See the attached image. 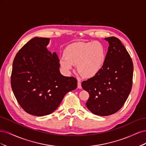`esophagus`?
<instances>
[{
  "label": "esophagus",
  "instance_id": "obj_1",
  "mask_svg": "<svg viewBox=\"0 0 146 146\" xmlns=\"http://www.w3.org/2000/svg\"><path fill=\"white\" fill-rule=\"evenodd\" d=\"M77 88H79V89H81L82 88V84L80 81H78L77 82Z\"/></svg>",
  "mask_w": 146,
  "mask_h": 146
}]
</instances>
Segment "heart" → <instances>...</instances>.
I'll use <instances>...</instances> for the list:
<instances>
[{"label":"heart","instance_id":"heart-1","mask_svg":"<svg viewBox=\"0 0 146 146\" xmlns=\"http://www.w3.org/2000/svg\"><path fill=\"white\" fill-rule=\"evenodd\" d=\"M64 56L59 59L61 68L70 74L74 66L82 76L92 78L102 69L106 60L104 46L98 41L77 42L70 44L66 47Z\"/></svg>","mask_w":146,"mask_h":146}]
</instances>
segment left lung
I'll return each mask as SVG.
<instances>
[{"label": "left lung", "instance_id": "1", "mask_svg": "<svg viewBox=\"0 0 146 146\" xmlns=\"http://www.w3.org/2000/svg\"><path fill=\"white\" fill-rule=\"evenodd\" d=\"M109 47L101 71L82 83L90 94L86 107L94 114L109 116L125 102L132 87L133 64L125 47L116 37L105 38Z\"/></svg>", "mask_w": 146, "mask_h": 146}]
</instances>
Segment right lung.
I'll use <instances>...</instances> for the list:
<instances>
[{"instance_id": "right-lung-1", "label": "right lung", "mask_w": 146, "mask_h": 146, "mask_svg": "<svg viewBox=\"0 0 146 146\" xmlns=\"http://www.w3.org/2000/svg\"><path fill=\"white\" fill-rule=\"evenodd\" d=\"M50 39L35 37L22 47L13 63L11 85L21 107L36 116L54 112L77 81L60 73L56 52L47 48Z\"/></svg>"}]
</instances>
